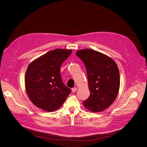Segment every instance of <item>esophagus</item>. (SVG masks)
I'll use <instances>...</instances> for the list:
<instances>
[{"mask_svg": "<svg viewBox=\"0 0 147 147\" xmlns=\"http://www.w3.org/2000/svg\"><path fill=\"white\" fill-rule=\"evenodd\" d=\"M77 87H73V89H71V90H72V92H76V91H77Z\"/></svg>", "mask_w": 147, "mask_h": 147, "instance_id": "34e87169", "label": "esophagus"}]
</instances>
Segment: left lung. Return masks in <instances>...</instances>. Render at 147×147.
<instances>
[{
	"instance_id": "1",
	"label": "left lung",
	"mask_w": 147,
	"mask_h": 147,
	"mask_svg": "<svg viewBox=\"0 0 147 147\" xmlns=\"http://www.w3.org/2000/svg\"><path fill=\"white\" fill-rule=\"evenodd\" d=\"M86 68L90 95L83 102L86 109L102 112L109 107L118 96L120 86L119 71L114 60L91 49L76 52Z\"/></svg>"
}]
</instances>
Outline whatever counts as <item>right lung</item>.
Listing matches in <instances>:
<instances>
[{"label":"right lung","mask_w":147,"mask_h":147,"mask_svg":"<svg viewBox=\"0 0 147 147\" xmlns=\"http://www.w3.org/2000/svg\"><path fill=\"white\" fill-rule=\"evenodd\" d=\"M71 50L55 49L29 64L25 77V89L32 103L44 111L53 112L64 103L71 90L63 83L62 63Z\"/></svg>","instance_id":"1"}]
</instances>
